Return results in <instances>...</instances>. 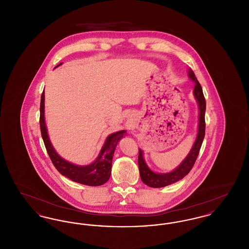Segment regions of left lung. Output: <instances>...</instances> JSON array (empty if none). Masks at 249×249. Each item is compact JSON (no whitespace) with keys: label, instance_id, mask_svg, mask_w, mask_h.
<instances>
[{"label":"left lung","instance_id":"obj_1","mask_svg":"<svg viewBox=\"0 0 249 249\" xmlns=\"http://www.w3.org/2000/svg\"><path fill=\"white\" fill-rule=\"evenodd\" d=\"M189 77L190 80H192L195 84L193 89V94L199 107V123H198V131H197L195 142L193 143L189 154L187 155V157L183 160V161L176 169H174L169 173H156L154 171H152L147 166L143 159V151L139 148L138 165H139L140 177L142 182L150 188H163L185 178L192 169L200 152L201 143L205 134L204 114H205L206 103L202 93L201 85L197 80L194 72L191 69L189 70Z\"/></svg>","mask_w":249,"mask_h":249}]
</instances>
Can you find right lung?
Here are the masks:
<instances>
[{
    "instance_id": "add662e5",
    "label": "right lung",
    "mask_w": 249,
    "mask_h": 249,
    "mask_svg": "<svg viewBox=\"0 0 249 249\" xmlns=\"http://www.w3.org/2000/svg\"><path fill=\"white\" fill-rule=\"evenodd\" d=\"M59 63L55 68L61 65ZM40 128L47 151L53 164L59 173L71 179V181L86 186H101L107 183L111 176L112 160L118 142L127 132L126 130L111 133L104 143L100 153L94 161L88 165H77L61 158L53 147L48 136V128L45 119V91L41 96L40 105Z\"/></svg>"
}]
</instances>
